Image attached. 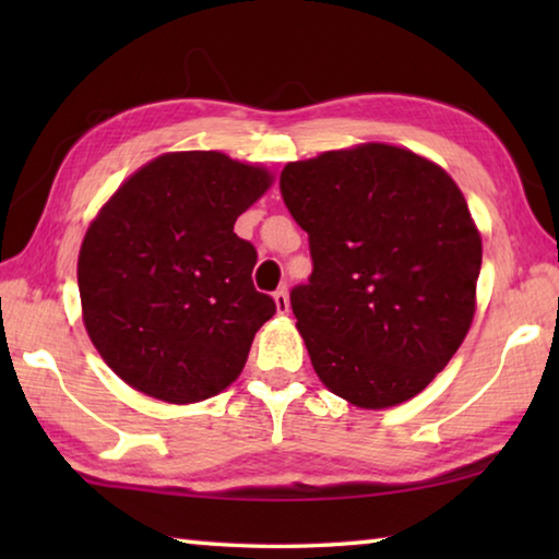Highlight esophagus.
Instances as JSON below:
<instances>
[{
	"mask_svg": "<svg viewBox=\"0 0 559 559\" xmlns=\"http://www.w3.org/2000/svg\"><path fill=\"white\" fill-rule=\"evenodd\" d=\"M273 300H276V310H278V316H288V310H290L288 290H286V288H278L276 293H273Z\"/></svg>",
	"mask_w": 559,
	"mask_h": 559,
	"instance_id": "34e87169",
	"label": "esophagus"
}]
</instances>
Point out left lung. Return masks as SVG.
<instances>
[{
  "mask_svg": "<svg viewBox=\"0 0 559 559\" xmlns=\"http://www.w3.org/2000/svg\"><path fill=\"white\" fill-rule=\"evenodd\" d=\"M281 194L313 273L290 290L310 362L359 409L419 394L476 313L480 234L456 182L412 150L365 143L288 163Z\"/></svg>",
  "mask_w": 559,
  "mask_h": 559,
  "instance_id": "obj_1",
  "label": "left lung"
}]
</instances>
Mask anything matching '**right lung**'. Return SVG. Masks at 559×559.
<instances>
[{"mask_svg": "<svg viewBox=\"0 0 559 559\" xmlns=\"http://www.w3.org/2000/svg\"><path fill=\"white\" fill-rule=\"evenodd\" d=\"M269 169L214 150L140 167L91 222L79 290L91 343L132 390L169 404L210 400L241 374L276 302L253 288V243L234 224Z\"/></svg>", "mask_w": 559, "mask_h": 559, "instance_id": "obj_1", "label": "right lung"}]
</instances>
